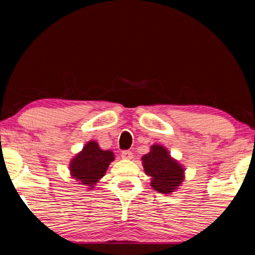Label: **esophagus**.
Instances as JSON below:
<instances>
[{
  "mask_svg": "<svg viewBox=\"0 0 255 255\" xmlns=\"http://www.w3.org/2000/svg\"><path fill=\"white\" fill-rule=\"evenodd\" d=\"M121 155H122V158H123V159H132V156H133L132 152L128 151V149H125V151H122Z\"/></svg>",
  "mask_w": 255,
  "mask_h": 255,
  "instance_id": "esophagus-1",
  "label": "esophagus"
}]
</instances>
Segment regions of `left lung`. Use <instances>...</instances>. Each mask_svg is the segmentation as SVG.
Instances as JSON below:
<instances>
[{"instance_id": "left-lung-1", "label": "left lung", "mask_w": 255, "mask_h": 255, "mask_svg": "<svg viewBox=\"0 0 255 255\" xmlns=\"http://www.w3.org/2000/svg\"><path fill=\"white\" fill-rule=\"evenodd\" d=\"M145 173L152 177L154 190L169 194L179 187L183 180V168L172 159L163 146L153 145L151 152L142 156Z\"/></svg>"}]
</instances>
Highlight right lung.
Segmentation results:
<instances>
[{"mask_svg":"<svg viewBox=\"0 0 255 255\" xmlns=\"http://www.w3.org/2000/svg\"><path fill=\"white\" fill-rule=\"evenodd\" d=\"M115 159L111 151H103L95 141H89L71 161V173L74 179L85 186L93 187L107 172Z\"/></svg>","mask_w":255,"mask_h":255,"instance_id":"add662e5","label":"right lung"}]
</instances>
